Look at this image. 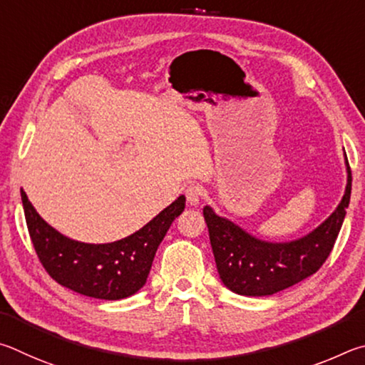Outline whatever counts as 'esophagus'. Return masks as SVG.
Segmentation results:
<instances>
[{
  "label": "esophagus",
  "mask_w": 365,
  "mask_h": 365,
  "mask_svg": "<svg viewBox=\"0 0 365 365\" xmlns=\"http://www.w3.org/2000/svg\"><path fill=\"white\" fill-rule=\"evenodd\" d=\"M184 194H186V200L189 205H199L202 200V189L199 186H194V184L192 186H187Z\"/></svg>",
  "instance_id": "obj_1"
}]
</instances>
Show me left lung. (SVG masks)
I'll return each instance as SVG.
<instances>
[{
    "label": "left lung",
    "instance_id": "8db88e82",
    "mask_svg": "<svg viewBox=\"0 0 365 365\" xmlns=\"http://www.w3.org/2000/svg\"><path fill=\"white\" fill-rule=\"evenodd\" d=\"M344 150V149H343ZM346 187L340 203L303 237L271 242L247 232L234 221L203 207L220 277L229 290L244 297H269L314 274L334 248L351 199V170L344 153Z\"/></svg>",
    "mask_w": 365,
    "mask_h": 365
}]
</instances>
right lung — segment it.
<instances>
[{
  "label": "right lung",
  "instance_id": "obj_1",
  "mask_svg": "<svg viewBox=\"0 0 365 365\" xmlns=\"http://www.w3.org/2000/svg\"><path fill=\"white\" fill-rule=\"evenodd\" d=\"M21 197L30 237L44 269L57 284L98 299L128 298L143 289L158 245L186 207V197L179 195L128 237L108 244H85L48 225L24 189Z\"/></svg>",
  "mask_w": 365,
  "mask_h": 365
}]
</instances>
